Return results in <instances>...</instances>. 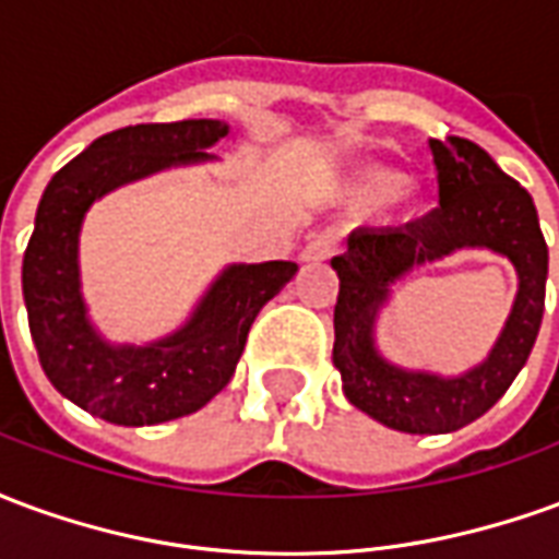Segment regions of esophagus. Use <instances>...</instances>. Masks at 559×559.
I'll return each mask as SVG.
<instances>
[{"label":"esophagus","instance_id":"esophagus-1","mask_svg":"<svg viewBox=\"0 0 559 559\" xmlns=\"http://www.w3.org/2000/svg\"><path fill=\"white\" fill-rule=\"evenodd\" d=\"M335 245H338V236L335 233H320V236H311L308 245L302 248L299 260L302 263H323L329 257L335 254Z\"/></svg>","mask_w":559,"mask_h":559}]
</instances>
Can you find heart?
<instances>
[{
    "label": "heart",
    "mask_w": 559,
    "mask_h": 559,
    "mask_svg": "<svg viewBox=\"0 0 559 559\" xmlns=\"http://www.w3.org/2000/svg\"><path fill=\"white\" fill-rule=\"evenodd\" d=\"M347 194L359 206L386 203L392 209H401L407 218L419 215L421 209H425L419 185L407 182L404 173L392 170V167H362V170H356L353 173Z\"/></svg>",
    "instance_id": "b5f03b06"
}]
</instances>
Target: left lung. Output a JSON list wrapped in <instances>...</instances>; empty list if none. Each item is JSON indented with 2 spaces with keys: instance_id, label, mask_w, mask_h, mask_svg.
Returning <instances> with one entry per match:
<instances>
[{
  "instance_id": "8db88e82",
  "label": "left lung",
  "mask_w": 559,
  "mask_h": 559,
  "mask_svg": "<svg viewBox=\"0 0 559 559\" xmlns=\"http://www.w3.org/2000/svg\"><path fill=\"white\" fill-rule=\"evenodd\" d=\"M431 152L440 206L407 227L353 230L347 251L332 257L341 281L332 362L344 395L356 411L404 433L457 431L503 399L536 344L548 281V245L533 197L469 140H431ZM464 247L493 250L516 266V302L492 353L452 378L389 364L373 332L391 287Z\"/></svg>"
}]
</instances>
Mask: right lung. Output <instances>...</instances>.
Returning <instances> with one entry per match:
<instances>
[{
    "label": "right lung",
    "mask_w": 559,
    "mask_h": 559,
    "mask_svg": "<svg viewBox=\"0 0 559 559\" xmlns=\"http://www.w3.org/2000/svg\"><path fill=\"white\" fill-rule=\"evenodd\" d=\"M221 119L128 126L98 138L44 188L23 254V299L47 380L92 416L126 428L206 407L230 383L260 308L296 275L290 260L230 263L182 326L148 344H114L95 329L80 281V230L95 200L152 173L215 160Z\"/></svg>",
    "instance_id": "obj_1"
}]
</instances>
